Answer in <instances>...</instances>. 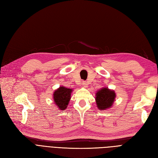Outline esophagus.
Returning a JSON list of instances; mask_svg holds the SVG:
<instances>
[{
	"label": "esophagus",
	"mask_w": 158,
	"mask_h": 158,
	"mask_svg": "<svg viewBox=\"0 0 158 158\" xmlns=\"http://www.w3.org/2000/svg\"><path fill=\"white\" fill-rule=\"evenodd\" d=\"M82 85L84 88H87L88 86V84L86 82L84 81V82H82Z\"/></svg>",
	"instance_id": "34e87169"
}]
</instances>
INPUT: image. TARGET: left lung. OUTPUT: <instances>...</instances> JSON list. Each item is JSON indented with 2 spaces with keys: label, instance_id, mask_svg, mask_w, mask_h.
Segmentation results:
<instances>
[{
  "label": "left lung",
  "instance_id": "8db88e82",
  "mask_svg": "<svg viewBox=\"0 0 158 158\" xmlns=\"http://www.w3.org/2000/svg\"><path fill=\"white\" fill-rule=\"evenodd\" d=\"M115 98L116 94L114 90L107 87L101 88L95 94V102L98 108L101 111L111 108L115 101Z\"/></svg>",
  "mask_w": 158,
  "mask_h": 158
}]
</instances>
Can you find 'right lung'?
<instances>
[{"label": "right lung", "mask_w": 158, "mask_h": 158, "mask_svg": "<svg viewBox=\"0 0 158 158\" xmlns=\"http://www.w3.org/2000/svg\"><path fill=\"white\" fill-rule=\"evenodd\" d=\"M73 89L67 88L64 86H60L52 94V98L55 105L60 110H64L67 108L71 98Z\"/></svg>", "instance_id": "1"}]
</instances>
